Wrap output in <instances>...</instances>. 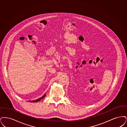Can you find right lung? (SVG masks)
Returning a JSON list of instances; mask_svg holds the SVG:
<instances>
[{
	"instance_id": "add662e5",
	"label": "right lung",
	"mask_w": 127,
	"mask_h": 127,
	"mask_svg": "<svg viewBox=\"0 0 127 127\" xmlns=\"http://www.w3.org/2000/svg\"><path fill=\"white\" fill-rule=\"evenodd\" d=\"M45 95H46V94H45L44 96H43L42 97H41V98H39L38 99H36V100H30V102H37V101H40L41 99H43V98H44V97L45 96Z\"/></svg>"
}]
</instances>
